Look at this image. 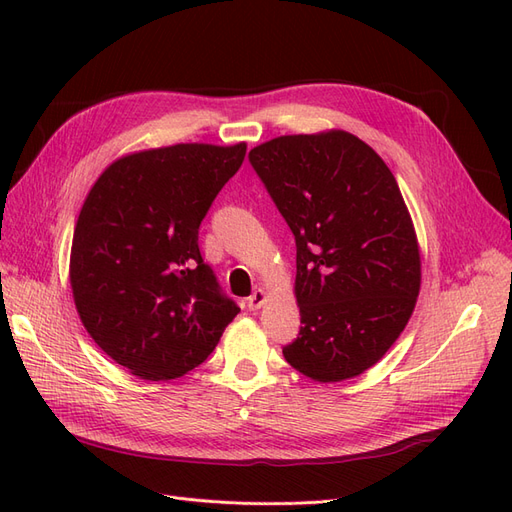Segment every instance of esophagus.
<instances>
[{"mask_svg":"<svg viewBox=\"0 0 512 512\" xmlns=\"http://www.w3.org/2000/svg\"><path fill=\"white\" fill-rule=\"evenodd\" d=\"M265 301H267V292L262 290V288H256L252 292V297L247 299V309H250V312H256V309H260L262 305H265Z\"/></svg>","mask_w":512,"mask_h":512,"instance_id":"obj_1","label":"esophagus"}]
</instances>
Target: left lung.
<instances>
[{"label": "left lung", "mask_w": 512, "mask_h": 512, "mask_svg": "<svg viewBox=\"0 0 512 512\" xmlns=\"http://www.w3.org/2000/svg\"><path fill=\"white\" fill-rule=\"evenodd\" d=\"M250 162L297 243L303 327L284 359L316 382L363 374L406 329L421 290L416 232L393 173L344 130L277 136Z\"/></svg>", "instance_id": "obj_1"}]
</instances>
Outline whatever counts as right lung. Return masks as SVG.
Listing matches in <instances>:
<instances>
[{
    "label": "right lung",
    "instance_id": "obj_1",
    "mask_svg": "<svg viewBox=\"0 0 512 512\" xmlns=\"http://www.w3.org/2000/svg\"><path fill=\"white\" fill-rule=\"evenodd\" d=\"M245 149L181 143L130 153L85 198L70 252L76 312L138 378L188 374L239 314L200 256L198 228Z\"/></svg>",
    "mask_w": 512,
    "mask_h": 512
}]
</instances>
